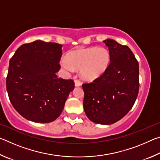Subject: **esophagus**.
Here are the masks:
<instances>
[{"instance_id":"obj_1","label":"esophagus","mask_w":160,"mask_h":160,"mask_svg":"<svg viewBox=\"0 0 160 160\" xmlns=\"http://www.w3.org/2000/svg\"><path fill=\"white\" fill-rule=\"evenodd\" d=\"M80 85H81V83H80V81L78 80H75V87H79Z\"/></svg>"}]
</instances>
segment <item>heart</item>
Segmentation results:
<instances>
[{
  "instance_id": "obj_1",
  "label": "heart",
  "mask_w": 160,
  "mask_h": 160,
  "mask_svg": "<svg viewBox=\"0 0 160 160\" xmlns=\"http://www.w3.org/2000/svg\"><path fill=\"white\" fill-rule=\"evenodd\" d=\"M111 56L105 48H89L74 51L61 60L62 67L68 72L80 70L84 80H93L104 73L109 66Z\"/></svg>"
}]
</instances>
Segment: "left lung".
I'll list each match as a JSON object with an SVG mask.
<instances>
[{
    "label": "left lung",
    "instance_id": "8db88e82",
    "mask_svg": "<svg viewBox=\"0 0 160 160\" xmlns=\"http://www.w3.org/2000/svg\"><path fill=\"white\" fill-rule=\"evenodd\" d=\"M109 50L110 64L92 82L82 84L83 107L91 121L113 124L133 106L139 91V64L127 47L112 39L104 41Z\"/></svg>",
    "mask_w": 160,
    "mask_h": 160
}]
</instances>
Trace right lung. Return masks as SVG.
I'll return each instance as SVG.
<instances>
[{"instance_id": "right-lung-1", "label": "right lung", "mask_w": 160, "mask_h": 160, "mask_svg": "<svg viewBox=\"0 0 160 160\" xmlns=\"http://www.w3.org/2000/svg\"><path fill=\"white\" fill-rule=\"evenodd\" d=\"M61 44L37 40L20 46L10 58L6 78L10 101L29 121L49 123L63 111L72 80L58 78Z\"/></svg>"}]
</instances>
